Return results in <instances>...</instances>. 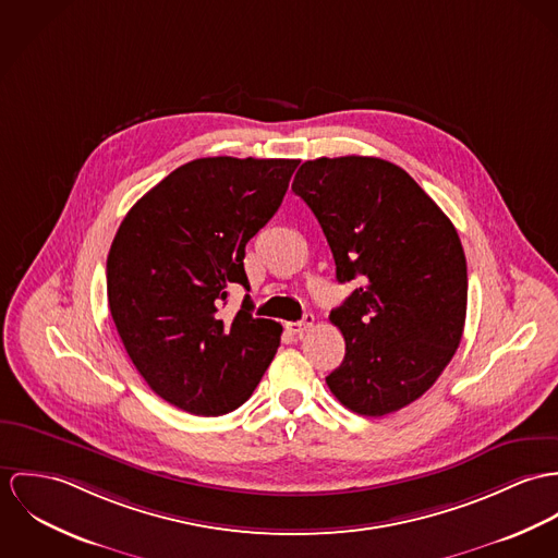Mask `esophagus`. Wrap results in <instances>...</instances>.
<instances>
[{
	"instance_id": "esophagus-1",
	"label": "esophagus",
	"mask_w": 558,
	"mask_h": 558,
	"mask_svg": "<svg viewBox=\"0 0 558 558\" xmlns=\"http://www.w3.org/2000/svg\"><path fill=\"white\" fill-rule=\"evenodd\" d=\"M314 325V316L310 314V312H306L304 314V318L302 320H295V323H289L287 327H289V331L291 333H295V336H302L304 331H308L310 327Z\"/></svg>"
}]
</instances>
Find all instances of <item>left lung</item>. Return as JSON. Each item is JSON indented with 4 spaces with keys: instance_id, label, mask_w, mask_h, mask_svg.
I'll return each instance as SVG.
<instances>
[{
    "instance_id": "8db88e82",
    "label": "left lung",
    "mask_w": 558,
    "mask_h": 558,
    "mask_svg": "<svg viewBox=\"0 0 558 558\" xmlns=\"http://www.w3.org/2000/svg\"><path fill=\"white\" fill-rule=\"evenodd\" d=\"M293 192L316 216L338 282L357 289L331 310L347 353L325 380L353 413L383 417L415 402L460 347L466 258L458 231L400 167L371 158H316Z\"/></svg>"
}]
</instances>
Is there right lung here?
<instances>
[{"instance_id": "obj_1", "label": "right lung", "mask_w": 558, "mask_h": 558, "mask_svg": "<svg viewBox=\"0 0 558 558\" xmlns=\"http://www.w3.org/2000/svg\"><path fill=\"white\" fill-rule=\"evenodd\" d=\"M300 160L198 158L125 214L107 258L109 310L125 353L169 404L203 417L242 407L271 364L282 325L254 318L246 244L278 211Z\"/></svg>"}]
</instances>
